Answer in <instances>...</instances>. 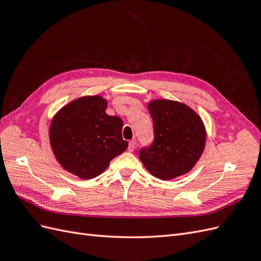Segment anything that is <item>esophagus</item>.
<instances>
[{
    "label": "esophagus",
    "mask_w": 261,
    "mask_h": 261,
    "mask_svg": "<svg viewBox=\"0 0 261 261\" xmlns=\"http://www.w3.org/2000/svg\"><path fill=\"white\" fill-rule=\"evenodd\" d=\"M136 148V141L135 140H130L129 144H128V151L133 152L134 150Z\"/></svg>",
    "instance_id": "esophagus-1"
}]
</instances>
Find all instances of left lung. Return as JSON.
Wrapping results in <instances>:
<instances>
[{
    "mask_svg": "<svg viewBox=\"0 0 261 261\" xmlns=\"http://www.w3.org/2000/svg\"><path fill=\"white\" fill-rule=\"evenodd\" d=\"M148 110L153 122V141L140 149V161L161 179L185 174L198 161L206 144L201 118L176 101L154 100Z\"/></svg>",
    "mask_w": 261,
    "mask_h": 261,
    "instance_id": "obj_1",
    "label": "left lung"
}]
</instances>
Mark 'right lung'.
<instances>
[{
  "instance_id": "add662e5",
  "label": "right lung",
  "mask_w": 261,
  "mask_h": 261,
  "mask_svg": "<svg viewBox=\"0 0 261 261\" xmlns=\"http://www.w3.org/2000/svg\"><path fill=\"white\" fill-rule=\"evenodd\" d=\"M99 96L70 102L54 116L50 127L53 153L66 171L84 179L100 175L128 143L122 137L123 121L106 113Z\"/></svg>"
}]
</instances>
